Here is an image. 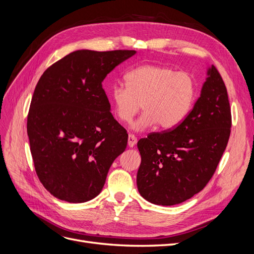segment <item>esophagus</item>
I'll return each mask as SVG.
<instances>
[{"label": "esophagus", "mask_w": 254, "mask_h": 254, "mask_svg": "<svg viewBox=\"0 0 254 254\" xmlns=\"http://www.w3.org/2000/svg\"><path fill=\"white\" fill-rule=\"evenodd\" d=\"M135 144H136V137L133 134H129L128 135V146L133 147Z\"/></svg>", "instance_id": "34e87169"}]
</instances>
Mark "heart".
<instances>
[{
    "label": "heart",
    "mask_w": 254,
    "mask_h": 254,
    "mask_svg": "<svg viewBox=\"0 0 254 254\" xmlns=\"http://www.w3.org/2000/svg\"><path fill=\"white\" fill-rule=\"evenodd\" d=\"M126 86L116 84L109 100L116 118L128 123L139 107L143 113L132 128L143 131L154 124L161 130L180 125L189 113L195 97V82L189 72L176 71L168 66L143 64L125 75Z\"/></svg>",
    "instance_id": "heart-1"
}]
</instances>
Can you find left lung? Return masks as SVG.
Returning <instances> with one entry per match:
<instances>
[{
  "mask_svg": "<svg viewBox=\"0 0 254 254\" xmlns=\"http://www.w3.org/2000/svg\"><path fill=\"white\" fill-rule=\"evenodd\" d=\"M230 128L228 93L212 65L200 97L182 123L137 142L142 157L136 176L139 194L152 204L172 206L198 193L215 172Z\"/></svg>",
  "mask_w": 254,
  "mask_h": 254,
  "instance_id": "1",
  "label": "left lung"
}]
</instances>
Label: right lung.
Instances as JSON below:
<instances>
[{"label":"right lung","instance_id":"obj_1","mask_svg":"<svg viewBox=\"0 0 254 254\" xmlns=\"http://www.w3.org/2000/svg\"><path fill=\"white\" fill-rule=\"evenodd\" d=\"M134 50H76L48 67L36 86L27 134L37 176L50 193L84 203L103 189L128 134L110 112L103 81Z\"/></svg>","mask_w":254,"mask_h":254}]
</instances>
